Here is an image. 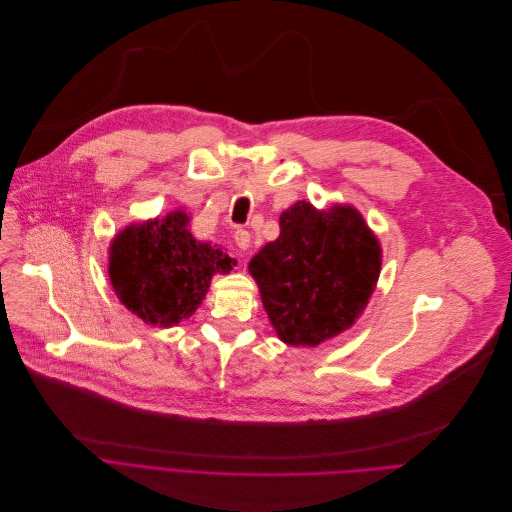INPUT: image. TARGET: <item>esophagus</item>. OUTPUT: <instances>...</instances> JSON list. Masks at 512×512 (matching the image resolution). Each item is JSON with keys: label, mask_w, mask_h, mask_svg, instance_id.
I'll return each mask as SVG.
<instances>
[{"label": "esophagus", "mask_w": 512, "mask_h": 512, "mask_svg": "<svg viewBox=\"0 0 512 512\" xmlns=\"http://www.w3.org/2000/svg\"><path fill=\"white\" fill-rule=\"evenodd\" d=\"M233 237H235V243H237V248H239V250L246 252V250L250 248V243H252V235H250L246 229H237Z\"/></svg>", "instance_id": "1"}]
</instances>
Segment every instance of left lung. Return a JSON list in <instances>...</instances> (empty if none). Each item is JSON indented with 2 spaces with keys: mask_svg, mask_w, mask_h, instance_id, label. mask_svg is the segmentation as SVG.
<instances>
[{
  "mask_svg": "<svg viewBox=\"0 0 512 512\" xmlns=\"http://www.w3.org/2000/svg\"><path fill=\"white\" fill-rule=\"evenodd\" d=\"M281 233L250 260L262 306L287 346L316 348L348 331L381 273V243L350 204L300 200L279 216Z\"/></svg>",
  "mask_w": 512,
  "mask_h": 512,
  "instance_id": "8db88e82",
  "label": "left lung"
}]
</instances>
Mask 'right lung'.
I'll list each match as a JSON object with an SVG mask.
<instances>
[{"instance_id":"right-lung-1","label":"right lung","mask_w":512,"mask_h":512,"mask_svg":"<svg viewBox=\"0 0 512 512\" xmlns=\"http://www.w3.org/2000/svg\"><path fill=\"white\" fill-rule=\"evenodd\" d=\"M183 208L131 223L108 248V275L116 298L148 325L177 327L206 298L212 277L237 264L216 243L196 239Z\"/></svg>"}]
</instances>
